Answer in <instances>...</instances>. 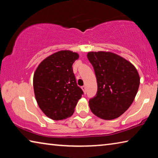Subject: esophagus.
<instances>
[{"mask_svg": "<svg viewBox=\"0 0 158 158\" xmlns=\"http://www.w3.org/2000/svg\"><path fill=\"white\" fill-rule=\"evenodd\" d=\"M81 89L83 90V91H84V93H86V87H85V85H83V86H81Z\"/></svg>", "mask_w": 158, "mask_h": 158, "instance_id": "1", "label": "esophagus"}]
</instances>
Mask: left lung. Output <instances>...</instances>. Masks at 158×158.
Wrapping results in <instances>:
<instances>
[{"mask_svg":"<svg viewBox=\"0 0 158 158\" xmlns=\"http://www.w3.org/2000/svg\"><path fill=\"white\" fill-rule=\"evenodd\" d=\"M88 59L98 83L96 96L89 100L93 114L104 120L117 118L127 111L140 84L137 69L130 61L110 52H90Z\"/></svg>","mask_w":158,"mask_h":158,"instance_id":"left-lung-1","label":"left lung"}]
</instances>
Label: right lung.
<instances>
[{"label": "right lung", "mask_w": 158, "mask_h": 158, "mask_svg": "<svg viewBox=\"0 0 158 158\" xmlns=\"http://www.w3.org/2000/svg\"><path fill=\"white\" fill-rule=\"evenodd\" d=\"M79 54L61 50L49 56L37 66L33 75L34 93L42 112L54 121L73 114L84 93L77 85L73 64Z\"/></svg>", "instance_id": "obj_1"}]
</instances>
